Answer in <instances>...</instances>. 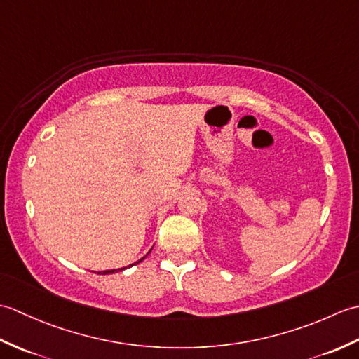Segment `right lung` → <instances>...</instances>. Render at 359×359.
<instances>
[{"instance_id": "1", "label": "right lung", "mask_w": 359, "mask_h": 359, "mask_svg": "<svg viewBox=\"0 0 359 359\" xmlns=\"http://www.w3.org/2000/svg\"><path fill=\"white\" fill-rule=\"evenodd\" d=\"M149 253H151V250L148 251V255H149ZM148 255H147V256H148ZM147 256H143V257L140 259V261H137L135 264H139V262H142V261H143V259H144V257H147ZM135 264H131V265H128V266H123V269H117V270H104V271H98V274H111V273H116V271H121V270H126V269H129V266H133V265H135Z\"/></svg>"}]
</instances>
